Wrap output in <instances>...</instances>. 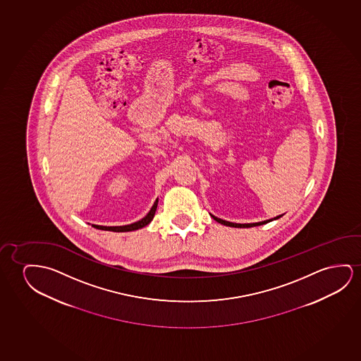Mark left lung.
I'll list each match as a JSON object with an SVG mask.
<instances>
[{
  "label": "left lung",
  "instance_id": "obj_1",
  "mask_svg": "<svg viewBox=\"0 0 361 361\" xmlns=\"http://www.w3.org/2000/svg\"><path fill=\"white\" fill-rule=\"evenodd\" d=\"M212 216V214H211ZM279 217H282V214L281 216H277L274 220H277ZM212 219L214 221H217L219 224H222V225L230 226V227H237V228H247V227H255V226H261L264 225L267 222H271L272 220L268 221H262V222H257V224H232V222H228V221L221 220V219H217L216 216H212Z\"/></svg>",
  "mask_w": 361,
  "mask_h": 361
}]
</instances>
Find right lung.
Masks as SVG:
<instances>
[{
  "instance_id": "add662e5",
  "label": "right lung",
  "mask_w": 361,
  "mask_h": 361,
  "mask_svg": "<svg viewBox=\"0 0 361 361\" xmlns=\"http://www.w3.org/2000/svg\"><path fill=\"white\" fill-rule=\"evenodd\" d=\"M157 200L155 201V204H152V209L149 211V214L144 217V219H141L140 221H137L135 224H131V225L126 226H113V227H106V226H97L92 225L95 228H98V230H104V231H113V232H129V231H135L139 230V228H142V227H145V226L149 225L150 222H152V219H154V216H155V211H157Z\"/></svg>"
}]
</instances>
